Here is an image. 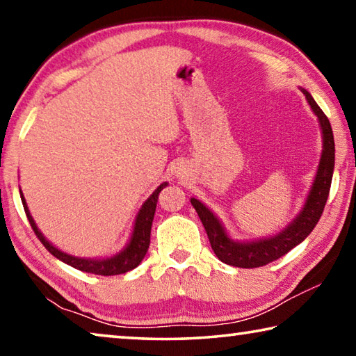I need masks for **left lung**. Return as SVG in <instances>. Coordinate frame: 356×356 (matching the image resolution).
I'll list each match as a JSON object with an SVG mask.
<instances>
[{
	"label": "left lung",
	"instance_id": "left-lung-1",
	"mask_svg": "<svg viewBox=\"0 0 356 356\" xmlns=\"http://www.w3.org/2000/svg\"><path fill=\"white\" fill-rule=\"evenodd\" d=\"M311 106L312 113L318 119V127L322 131V154L318 160L316 177L312 180L308 196L298 215L278 234L270 237L254 240H234L229 236L226 227L222 226L218 216L210 210L206 204L196 197H191V206L200 215L206 229L210 246L221 262L240 268H256L276 261L281 256L287 254L298 243L309 236L317 221L321 220L325 204L328 200V193L333 179L334 170V138L330 120L325 116L321 106L316 104L312 95L306 89L300 88Z\"/></svg>",
	"mask_w": 356,
	"mask_h": 356
}]
</instances>
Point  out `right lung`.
I'll return each instance as SVG.
<instances>
[{
    "instance_id": "add662e5",
    "label": "right lung",
    "mask_w": 356,
    "mask_h": 356,
    "mask_svg": "<svg viewBox=\"0 0 356 356\" xmlns=\"http://www.w3.org/2000/svg\"><path fill=\"white\" fill-rule=\"evenodd\" d=\"M168 186V182L161 184L159 188H156L152 195H150L138 212L136 218H135V225H134V231H131L130 240L127 245L124 246L122 250L113 256H106V257H80V256H74L69 254L63 250L56 248L55 245L48 242L45 238L44 234L40 232V229L35 225L34 218L31 216V212H29L28 204L25 196L20 190V197L23 202V207H25L26 216L29 220V225H31L33 231L35 232V236L42 242V245L51 252L53 256L58 257L59 261H63L64 264L70 265L76 270H81V272L86 273H94V275H102V276H111V275H120V273H127L130 270L136 268L138 265L141 264V261L146 256L149 243H150V229H152V221H154V215H155V207H156V200H159L160 191Z\"/></svg>"
}]
</instances>
